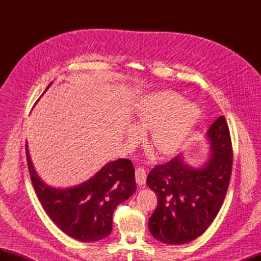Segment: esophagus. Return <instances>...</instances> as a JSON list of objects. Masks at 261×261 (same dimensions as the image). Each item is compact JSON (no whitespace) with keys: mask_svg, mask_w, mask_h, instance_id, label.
<instances>
[{"mask_svg":"<svg viewBox=\"0 0 261 261\" xmlns=\"http://www.w3.org/2000/svg\"><path fill=\"white\" fill-rule=\"evenodd\" d=\"M135 176H136V181L138 185H145L146 183V178H147V172L144 168H137L135 171Z\"/></svg>","mask_w":261,"mask_h":261,"instance_id":"esophagus-1","label":"esophagus"}]
</instances>
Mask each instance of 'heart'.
<instances>
[{
  "instance_id": "obj_1",
  "label": "heart",
  "mask_w": 261,
  "mask_h": 261,
  "mask_svg": "<svg viewBox=\"0 0 261 261\" xmlns=\"http://www.w3.org/2000/svg\"><path fill=\"white\" fill-rule=\"evenodd\" d=\"M199 109L174 91L164 90L149 94L140 102L136 113L139 128L148 130V143L156 152L171 154L183 146L199 118ZM130 140H137L139 130L130 126Z\"/></svg>"
}]
</instances>
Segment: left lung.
Listing matches in <instances>:
<instances>
[{
  "label": "left lung",
  "mask_w": 261,
  "mask_h": 261,
  "mask_svg": "<svg viewBox=\"0 0 261 261\" xmlns=\"http://www.w3.org/2000/svg\"><path fill=\"white\" fill-rule=\"evenodd\" d=\"M212 154L202 168L194 169L177 154L167 163L154 165L147 185L156 195L158 204L149 218V230L164 244H186L198 238L216 219L230 184L233 147L224 116L208 130Z\"/></svg>",
  "instance_id": "left-lung-1"
}]
</instances>
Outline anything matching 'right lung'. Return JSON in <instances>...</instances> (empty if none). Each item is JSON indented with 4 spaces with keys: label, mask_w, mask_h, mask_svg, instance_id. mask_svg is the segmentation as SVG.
I'll use <instances>...</instances> for the list:
<instances>
[{
    "label": "right lung",
    "mask_w": 261,
    "mask_h": 261,
    "mask_svg": "<svg viewBox=\"0 0 261 261\" xmlns=\"http://www.w3.org/2000/svg\"><path fill=\"white\" fill-rule=\"evenodd\" d=\"M31 183L46 215L69 238L97 242L112 232V216L121 202L136 192L135 169L130 160L106 164L85 183L66 189L46 186L38 177L26 147Z\"/></svg>",
    "instance_id": "obj_1"
}]
</instances>
